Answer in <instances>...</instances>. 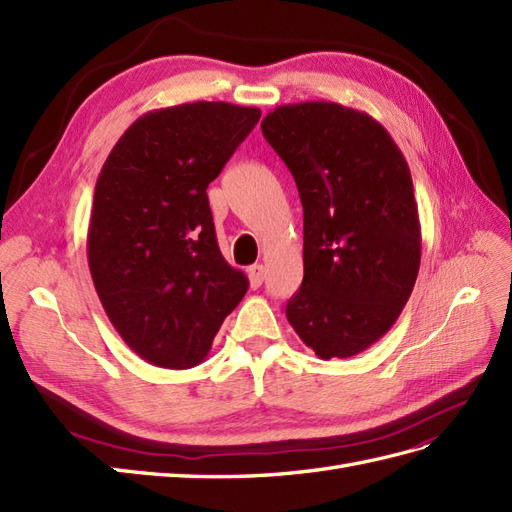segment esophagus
Returning a JSON list of instances; mask_svg holds the SVG:
<instances>
[{
  "label": "esophagus",
  "instance_id": "1",
  "mask_svg": "<svg viewBox=\"0 0 512 512\" xmlns=\"http://www.w3.org/2000/svg\"><path fill=\"white\" fill-rule=\"evenodd\" d=\"M246 272H248V281H251V287H253V290H257V287H259L261 283H264V277H266L264 266L255 264V266L248 268Z\"/></svg>",
  "mask_w": 512,
  "mask_h": 512
}]
</instances>
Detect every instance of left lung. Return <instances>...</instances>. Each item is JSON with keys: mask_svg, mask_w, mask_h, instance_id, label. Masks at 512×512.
<instances>
[{"mask_svg": "<svg viewBox=\"0 0 512 512\" xmlns=\"http://www.w3.org/2000/svg\"><path fill=\"white\" fill-rule=\"evenodd\" d=\"M261 131L305 218V277L285 316L320 359L355 357L398 320L419 272L409 164L370 114L331 101L274 108Z\"/></svg>", "mask_w": 512, "mask_h": 512, "instance_id": "8db88e82", "label": "left lung"}]
</instances>
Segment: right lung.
<instances>
[{"label": "right lung", "mask_w": 512, "mask_h": 512, "mask_svg": "<svg viewBox=\"0 0 512 512\" xmlns=\"http://www.w3.org/2000/svg\"><path fill=\"white\" fill-rule=\"evenodd\" d=\"M261 110L194 101L142 114L103 164L88 266L112 326L157 368L201 363L248 290L222 257L207 186Z\"/></svg>", "instance_id": "obj_1"}]
</instances>
